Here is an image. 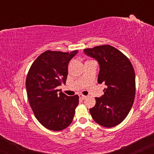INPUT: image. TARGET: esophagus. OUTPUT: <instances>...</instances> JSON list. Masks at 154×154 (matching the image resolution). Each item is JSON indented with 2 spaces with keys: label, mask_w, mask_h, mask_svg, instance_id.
<instances>
[{
  "label": "esophagus",
  "mask_w": 154,
  "mask_h": 154,
  "mask_svg": "<svg viewBox=\"0 0 154 154\" xmlns=\"http://www.w3.org/2000/svg\"><path fill=\"white\" fill-rule=\"evenodd\" d=\"M79 98H80L81 100H84V99H85L86 98V95H82V94H79Z\"/></svg>",
  "instance_id": "34e87169"
}]
</instances>
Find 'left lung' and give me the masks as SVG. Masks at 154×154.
Segmentation results:
<instances>
[{
	"label": "left lung",
	"instance_id": "8db88e82",
	"mask_svg": "<svg viewBox=\"0 0 154 154\" xmlns=\"http://www.w3.org/2000/svg\"><path fill=\"white\" fill-rule=\"evenodd\" d=\"M84 53L98 61V82L106 85L104 94L96 97V103L90 109L92 117L106 128L116 126L128 116L135 99L133 66L122 53L109 45L85 49Z\"/></svg>",
	"mask_w": 154,
	"mask_h": 154
}]
</instances>
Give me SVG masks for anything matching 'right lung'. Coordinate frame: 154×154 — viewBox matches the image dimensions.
<instances>
[{"label":"right lung","instance_id":"add662e5","mask_svg":"<svg viewBox=\"0 0 154 154\" xmlns=\"http://www.w3.org/2000/svg\"><path fill=\"white\" fill-rule=\"evenodd\" d=\"M77 52L45 51L33 62L26 76L29 105L39 122L48 130H62L73 120L78 95L68 96L57 87L66 85L69 62Z\"/></svg>","mask_w":154,"mask_h":154}]
</instances>
